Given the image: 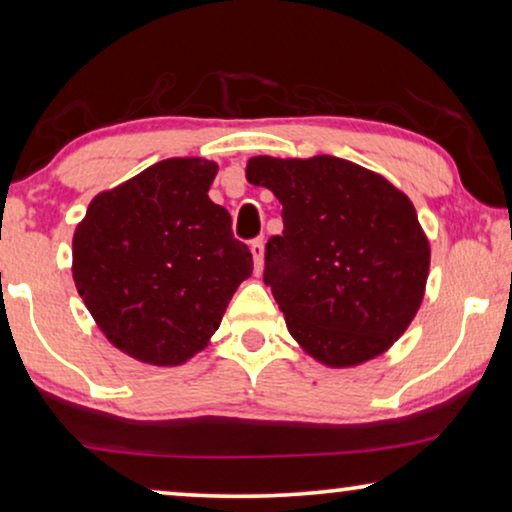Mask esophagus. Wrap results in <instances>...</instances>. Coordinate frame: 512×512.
Wrapping results in <instances>:
<instances>
[{
	"mask_svg": "<svg viewBox=\"0 0 512 512\" xmlns=\"http://www.w3.org/2000/svg\"><path fill=\"white\" fill-rule=\"evenodd\" d=\"M249 249H251V256H254L256 274H261V270H263V254H265V244H263V240H261V238H258V240H251Z\"/></svg>",
	"mask_w": 512,
	"mask_h": 512,
	"instance_id": "1",
	"label": "esophagus"
}]
</instances>
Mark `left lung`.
<instances>
[{"label":"left lung","instance_id":"8db88e82","mask_svg":"<svg viewBox=\"0 0 512 512\" xmlns=\"http://www.w3.org/2000/svg\"><path fill=\"white\" fill-rule=\"evenodd\" d=\"M247 180L281 203L263 281L295 342L328 367L372 360L425 295L429 242L409 196L353 161L254 157Z\"/></svg>","mask_w":512,"mask_h":512}]
</instances>
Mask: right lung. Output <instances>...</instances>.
I'll use <instances>...</instances> for the list:
<instances>
[{"mask_svg": "<svg viewBox=\"0 0 512 512\" xmlns=\"http://www.w3.org/2000/svg\"><path fill=\"white\" fill-rule=\"evenodd\" d=\"M207 159H166L103 191L73 233V281L108 342L175 367L207 346L254 261L210 201Z\"/></svg>", "mask_w": 512, "mask_h": 512, "instance_id": "obj_1", "label": "right lung"}]
</instances>
